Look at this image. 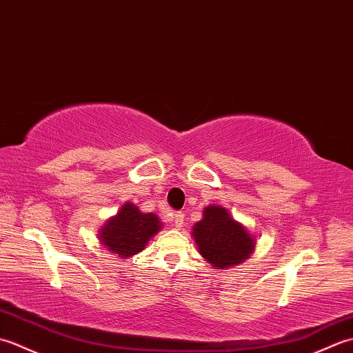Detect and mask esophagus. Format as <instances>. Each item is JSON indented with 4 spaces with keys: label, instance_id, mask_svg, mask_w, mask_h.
<instances>
[{
    "label": "esophagus",
    "instance_id": "esophagus-1",
    "mask_svg": "<svg viewBox=\"0 0 353 353\" xmlns=\"http://www.w3.org/2000/svg\"><path fill=\"white\" fill-rule=\"evenodd\" d=\"M183 214L182 212H176L174 214V226L176 228H182L183 226Z\"/></svg>",
    "mask_w": 353,
    "mask_h": 353
}]
</instances>
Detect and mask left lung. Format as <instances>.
Wrapping results in <instances>:
<instances>
[{
  "instance_id": "left-lung-1",
  "label": "left lung",
  "mask_w": 353,
  "mask_h": 353,
  "mask_svg": "<svg viewBox=\"0 0 353 353\" xmlns=\"http://www.w3.org/2000/svg\"><path fill=\"white\" fill-rule=\"evenodd\" d=\"M192 236L201 256L216 270L241 264L254 250L250 232L219 205L205 208L203 219L192 228Z\"/></svg>"
}]
</instances>
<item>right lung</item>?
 I'll return each mask as SVG.
<instances>
[{"mask_svg": "<svg viewBox=\"0 0 353 353\" xmlns=\"http://www.w3.org/2000/svg\"><path fill=\"white\" fill-rule=\"evenodd\" d=\"M162 229V223L152 212H141L134 203H125L119 212L100 229V241L117 258H130L141 252L150 238Z\"/></svg>", "mask_w": 353, "mask_h": 353, "instance_id": "1", "label": "right lung"}]
</instances>
